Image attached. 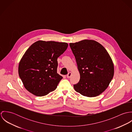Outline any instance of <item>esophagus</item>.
I'll use <instances>...</instances> for the list:
<instances>
[{"label":"esophagus","mask_w":132,"mask_h":132,"mask_svg":"<svg viewBox=\"0 0 132 132\" xmlns=\"http://www.w3.org/2000/svg\"><path fill=\"white\" fill-rule=\"evenodd\" d=\"M71 75H72V73H71V72H69V73L68 74V75H67V77L68 78H70L71 77Z\"/></svg>","instance_id":"34e87169"}]
</instances>
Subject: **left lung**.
Here are the masks:
<instances>
[{"label":"left lung","instance_id":"left-lung-1","mask_svg":"<svg viewBox=\"0 0 132 132\" xmlns=\"http://www.w3.org/2000/svg\"><path fill=\"white\" fill-rule=\"evenodd\" d=\"M70 46L77 62L80 79L74 85L77 93L96 96L108 87L114 75L112 60L105 48L94 40L84 39Z\"/></svg>","mask_w":132,"mask_h":132}]
</instances>
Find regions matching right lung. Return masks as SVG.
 I'll return each mask as SVG.
<instances>
[{
	"label": "right lung",
	"instance_id": "obj_1",
	"mask_svg": "<svg viewBox=\"0 0 132 132\" xmlns=\"http://www.w3.org/2000/svg\"><path fill=\"white\" fill-rule=\"evenodd\" d=\"M68 47L67 43L38 40L26 50L19 62L18 73L29 92L42 96L55 90L62 79L57 73V58Z\"/></svg>",
	"mask_w": 132,
	"mask_h": 132
}]
</instances>
